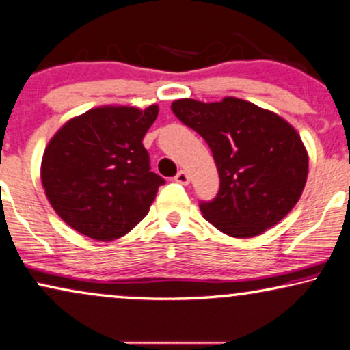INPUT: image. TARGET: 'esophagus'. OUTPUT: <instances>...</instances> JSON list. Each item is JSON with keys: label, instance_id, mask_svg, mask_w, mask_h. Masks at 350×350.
Here are the masks:
<instances>
[{"label": "esophagus", "instance_id": "34e87169", "mask_svg": "<svg viewBox=\"0 0 350 350\" xmlns=\"http://www.w3.org/2000/svg\"><path fill=\"white\" fill-rule=\"evenodd\" d=\"M175 181L180 185H188L189 183V175L186 174L185 170H180L178 174L175 175Z\"/></svg>", "mask_w": 350, "mask_h": 350}]
</instances>
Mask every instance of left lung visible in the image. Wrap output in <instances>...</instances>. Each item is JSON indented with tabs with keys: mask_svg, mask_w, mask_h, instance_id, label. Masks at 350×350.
Masks as SVG:
<instances>
[{
	"mask_svg": "<svg viewBox=\"0 0 350 350\" xmlns=\"http://www.w3.org/2000/svg\"><path fill=\"white\" fill-rule=\"evenodd\" d=\"M172 112L206 139L219 170V193L199 204L208 224L233 238H251L291 212L306 186L308 156L288 122L238 98L178 99Z\"/></svg>",
	"mask_w": 350,
	"mask_h": 350,
	"instance_id": "8db88e82",
	"label": "left lung"
}]
</instances>
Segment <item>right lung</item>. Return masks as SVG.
<instances>
[{"label": "right lung", "mask_w": 350, "mask_h": 350, "mask_svg": "<svg viewBox=\"0 0 350 350\" xmlns=\"http://www.w3.org/2000/svg\"><path fill=\"white\" fill-rule=\"evenodd\" d=\"M159 114L126 106L92 109L67 122L44 149L42 183L56 214L98 241L129 233L165 180L151 172L143 138Z\"/></svg>", "instance_id": "add662e5"}]
</instances>
